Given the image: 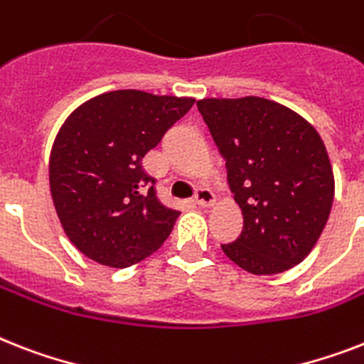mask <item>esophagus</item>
Masks as SVG:
<instances>
[{"label":"esophagus","instance_id":"1","mask_svg":"<svg viewBox=\"0 0 364 364\" xmlns=\"http://www.w3.org/2000/svg\"><path fill=\"white\" fill-rule=\"evenodd\" d=\"M194 202H196V205H200V208H211L213 203H215V194H213L209 188L200 187L196 191V194H194Z\"/></svg>","mask_w":364,"mask_h":364}]
</instances>
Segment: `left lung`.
<instances>
[{
    "label": "left lung",
    "instance_id": "8db88e82",
    "mask_svg": "<svg viewBox=\"0 0 364 364\" xmlns=\"http://www.w3.org/2000/svg\"><path fill=\"white\" fill-rule=\"evenodd\" d=\"M243 211V232L223 245L252 274L284 273L314 249L329 218L335 176L326 144L297 112L262 97L196 102Z\"/></svg>",
    "mask_w": 364,
    "mask_h": 364
}]
</instances>
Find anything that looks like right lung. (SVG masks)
I'll use <instances>...</instances> for the list:
<instances>
[{
  "label": "right lung",
  "mask_w": 364,
  "mask_h": 364,
  "mask_svg": "<svg viewBox=\"0 0 364 364\" xmlns=\"http://www.w3.org/2000/svg\"><path fill=\"white\" fill-rule=\"evenodd\" d=\"M192 105L119 90L65 119L50 153V192L67 237L87 258L123 269L166 241L179 211L162 205L141 161Z\"/></svg>",
  "instance_id": "obj_1"
}]
</instances>
